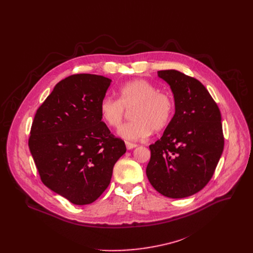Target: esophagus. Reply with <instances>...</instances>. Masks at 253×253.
Returning <instances> with one entry per match:
<instances>
[{
	"instance_id": "34e87169",
	"label": "esophagus",
	"mask_w": 253,
	"mask_h": 253,
	"mask_svg": "<svg viewBox=\"0 0 253 253\" xmlns=\"http://www.w3.org/2000/svg\"><path fill=\"white\" fill-rule=\"evenodd\" d=\"M125 144H126V148H127L128 150H131V149H133V148H135V147H137V146H138L137 144L132 143V142H129V141H126V142H125Z\"/></svg>"
}]
</instances>
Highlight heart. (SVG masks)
<instances>
[{
    "instance_id": "b5f03b06",
    "label": "heart",
    "mask_w": 253,
    "mask_h": 253,
    "mask_svg": "<svg viewBox=\"0 0 253 253\" xmlns=\"http://www.w3.org/2000/svg\"><path fill=\"white\" fill-rule=\"evenodd\" d=\"M132 109L133 120L121 127L119 135L128 140H140L152 131L161 132L169 126L175 113V99L147 80L134 79L119 88L118 99L105 97L100 103L101 119L114 129L121 126L127 110Z\"/></svg>"
}]
</instances>
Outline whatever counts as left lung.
I'll return each mask as SVG.
<instances>
[{
  "label": "left lung",
  "mask_w": 253,
  "mask_h": 253,
  "mask_svg": "<svg viewBox=\"0 0 253 253\" xmlns=\"http://www.w3.org/2000/svg\"><path fill=\"white\" fill-rule=\"evenodd\" d=\"M171 87L175 114L163 136L149 146L146 174L169 198L191 196L210 181L224 147L220 110L197 79L176 70L158 71Z\"/></svg>",
  "instance_id": "1"
}]
</instances>
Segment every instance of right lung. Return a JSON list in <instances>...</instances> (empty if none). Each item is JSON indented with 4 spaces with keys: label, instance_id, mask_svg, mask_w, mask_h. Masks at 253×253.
<instances>
[{
    "label": "right lung",
    "instance_id": "1",
    "mask_svg": "<svg viewBox=\"0 0 253 253\" xmlns=\"http://www.w3.org/2000/svg\"><path fill=\"white\" fill-rule=\"evenodd\" d=\"M111 80L75 74L60 81L38 108L29 148L42 182L76 205L97 200L126 152L100 115Z\"/></svg>",
    "mask_w": 253,
    "mask_h": 253
}]
</instances>
